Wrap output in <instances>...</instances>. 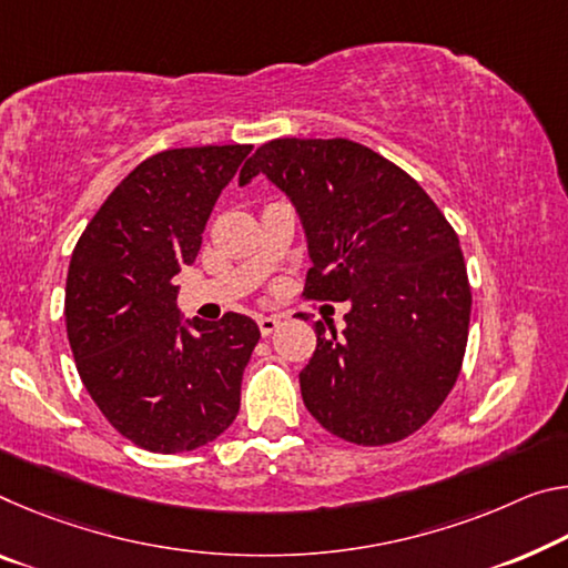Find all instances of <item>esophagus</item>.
Returning a JSON list of instances; mask_svg holds the SVG:
<instances>
[{"label":"esophagus","mask_w":568,"mask_h":568,"mask_svg":"<svg viewBox=\"0 0 568 568\" xmlns=\"http://www.w3.org/2000/svg\"><path fill=\"white\" fill-rule=\"evenodd\" d=\"M257 326H260V333H263V336H270V333L281 326V318H277V316H260Z\"/></svg>","instance_id":"34e87169"}]
</instances>
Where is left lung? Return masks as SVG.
I'll use <instances>...</instances> for the list:
<instances>
[{
	"label": "left lung",
	"instance_id": "8db88e82",
	"mask_svg": "<svg viewBox=\"0 0 568 568\" xmlns=\"http://www.w3.org/2000/svg\"><path fill=\"white\" fill-rule=\"evenodd\" d=\"M257 174L303 222L305 298L351 303L341 333L313 326L305 407L346 443H399L439 409L463 366L473 295L453 224L407 171L348 139L267 141L240 184Z\"/></svg>",
	"mask_w": 568,
	"mask_h": 568
}]
</instances>
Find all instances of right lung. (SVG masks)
<instances>
[{
	"instance_id": "add662e5",
	"label": "right lung",
	"mask_w": 568,
	"mask_h": 568,
	"mask_svg": "<svg viewBox=\"0 0 568 568\" xmlns=\"http://www.w3.org/2000/svg\"><path fill=\"white\" fill-rule=\"evenodd\" d=\"M252 146L169 149L113 189L73 250L65 326L80 379L103 417L149 453H189L240 412L257 323L182 321L171 283L192 265L222 189Z\"/></svg>"
}]
</instances>
